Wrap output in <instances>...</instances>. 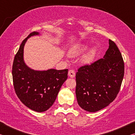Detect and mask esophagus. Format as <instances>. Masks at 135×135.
I'll return each mask as SVG.
<instances>
[{"instance_id":"esophagus-1","label":"esophagus","mask_w":135,"mask_h":135,"mask_svg":"<svg viewBox=\"0 0 135 135\" xmlns=\"http://www.w3.org/2000/svg\"><path fill=\"white\" fill-rule=\"evenodd\" d=\"M68 76H69L70 77H74L75 76H76V73H75L74 70H70L68 71Z\"/></svg>"}]
</instances>
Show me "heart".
Returning <instances> with one entry per match:
<instances>
[{
    "mask_svg": "<svg viewBox=\"0 0 135 135\" xmlns=\"http://www.w3.org/2000/svg\"><path fill=\"white\" fill-rule=\"evenodd\" d=\"M88 48V46L85 44H82L76 46L69 51V54L71 56H77L83 54ZM95 56V49H92L88 53L84 55L81 59V61L85 64H89L94 60Z\"/></svg>",
    "mask_w": 135,
    "mask_h": 135,
    "instance_id": "heart-1",
    "label": "heart"
}]
</instances>
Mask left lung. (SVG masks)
<instances>
[{
  "instance_id": "8db88e82",
  "label": "left lung",
  "mask_w": 135,
  "mask_h": 135,
  "mask_svg": "<svg viewBox=\"0 0 135 135\" xmlns=\"http://www.w3.org/2000/svg\"><path fill=\"white\" fill-rule=\"evenodd\" d=\"M124 64L117 45L109 39L104 58L82 66L76 73V95L79 106L94 113L113 102L122 85Z\"/></svg>"
}]
</instances>
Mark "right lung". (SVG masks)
<instances>
[{"instance_id":"right-lung-1","label":"right lung","mask_w":135,"mask_h":135,"mask_svg":"<svg viewBox=\"0 0 135 135\" xmlns=\"http://www.w3.org/2000/svg\"><path fill=\"white\" fill-rule=\"evenodd\" d=\"M38 35V32L34 31L22 41L15 56L12 73L13 87L18 98L30 109L42 113L47 110L55 101L61 86L68 77V69L37 71L26 64L25 43L30 37Z\"/></svg>"}]
</instances>
